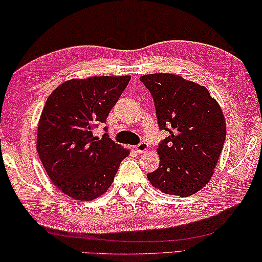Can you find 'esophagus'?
<instances>
[{
	"label": "esophagus",
	"instance_id": "obj_1",
	"mask_svg": "<svg viewBox=\"0 0 262 262\" xmlns=\"http://www.w3.org/2000/svg\"><path fill=\"white\" fill-rule=\"evenodd\" d=\"M135 149H136V151L141 154V152H144L145 150H148V144L145 143V142H141V143H138L137 145H136Z\"/></svg>",
	"mask_w": 262,
	"mask_h": 262
}]
</instances>
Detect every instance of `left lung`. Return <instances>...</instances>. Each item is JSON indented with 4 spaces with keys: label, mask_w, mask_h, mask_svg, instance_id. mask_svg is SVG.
I'll use <instances>...</instances> for the list:
<instances>
[{
    "label": "left lung",
    "mask_w": 262,
    "mask_h": 262,
    "mask_svg": "<svg viewBox=\"0 0 262 262\" xmlns=\"http://www.w3.org/2000/svg\"><path fill=\"white\" fill-rule=\"evenodd\" d=\"M150 91L160 130L169 135L159 143L160 165L148 173L160 191L188 198L209 179L223 150L226 125L222 108L205 86L171 73L142 76Z\"/></svg>",
    "instance_id": "obj_1"
}]
</instances>
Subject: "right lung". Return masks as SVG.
<instances>
[{
	"label": "right lung",
	"instance_id": "add662e5",
	"mask_svg": "<svg viewBox=\"0 0 262 262\" xmlns=\"http://www.w3.org/2000/svg\"><path fill=\"white\" fill-rule=\"evenodd\" d=\"M130 76L67 80L46 101L37 131V151L56 188L78 201L106 192L127 149L94 128L106 124ZM107 131V127H104Z\"/></svg>",
	"mask_w": 262,
	"mask_h": 262
}]
</instances>
